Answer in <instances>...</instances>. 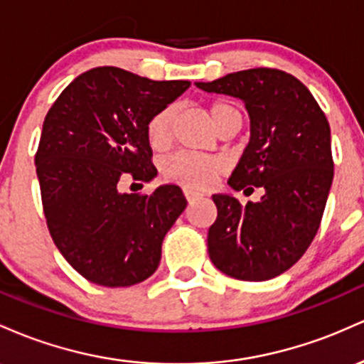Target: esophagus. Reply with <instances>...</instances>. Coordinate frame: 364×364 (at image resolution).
Listing matches in <instances>:
<instances>
[{
    "instance_id": "1",
    "label": "esophagus",
    "mask_w": 364,
    "mask_h": 364,
    "mask_svg": "<svg viewBox=\"0 0 364 364\" xmlns=\"http://www.w3.org/2000/svg\"><path fill=\"white\" fill-rule=\"evenodd\" d=\"M182 191H183V196H186L187 201H193V199H196V198H203V194L199 193V191L191 189V187H183Z\"/></svg>"
}]
</instances>
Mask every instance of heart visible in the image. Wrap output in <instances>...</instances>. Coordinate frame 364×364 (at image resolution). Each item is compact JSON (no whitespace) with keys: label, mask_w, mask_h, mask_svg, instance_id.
Instances as JSON below:
<instances>
[{"label":"heart","mask_w":364,"mask_h":364,"mask_svg":"<svg viewBox=\"0 0 364 364\" xmlns=\"http://www.w3.org/2000/svg\"><path fill=\"white\" fill-rule=\"evenodd\" d=\"M175 113H177V108L173 105H168L149 118L146 134H148L151 148L165 149L170 144ZM232 113L239 112L228 101H215L210 106L211 120L216 127ZM222 168L223 161L220 158L182 151V153H175L170 158H166L161 171L166 181L183 183V186L196 187V189H206L215 182L216 175L222 171Z\"/></svg>","instance_id":"heart-1"}]
</instances>
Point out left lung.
Returning a JSON list of instances; mask_svg holds the SVG:
<instances>
[{
    "instance_id": "8db88e82",
    "label": "left lung",
    "mask_w": 364,
    "mask_h": 364,
    "mask_svg": "<svg viewBox=\"0 0 364 364\" xmlns=\"http://www.w3.org/2000/svg\"><path fill=\"white\" fill-rule=\"evenodd\" d=\"M196 85L244 101L251 139L228 186L263 189L259 201L246 206L230 194L213 196L218 215L208 230L210 259L237 280L275 279L299 261L320 228L333 181L328 120L308 87L277 68Z\"/></svg>"
}]
</instances>
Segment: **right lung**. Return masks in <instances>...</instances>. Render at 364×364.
Listing matches in <instances>:
<instances>
[{
  "instance_id": "1",
  "label": "right lung",
  "mask_w": 364,
  "mask_h": 364,
  "mask_svg": "<svg viewBox=\"0 0 364 364\" xmlns=\"http://www.w3.org/2000/svg\"><path fill=\"white\" fill-rule=\"evenodd\" d=\"M189 85L91 68L44 118L36 153L44 216L63 258L92 284L129 287L160 264L163 239L187 206L181 187L168 183L151 194L118 187L156 175L146 127Z\"/></svg>"
}]
</instances>
